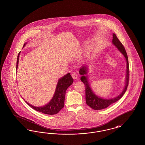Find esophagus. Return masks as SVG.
Returning <instances> with one entry per match:
<instances>
[{"label": "esophagus", "mask_w": 145, "mask_h": 145, "mask_svg": "<svg viewBox=\"0 0 145 145\" xmlns=\"http://www.w3.org/2000/svg\"><path fill=\"white\" fill-rule=\"evenodd\" d=\"M72 78L74 79V80H76V79H78V75L76 74H75V73H73V74H72Z\"/></svg>", "instance_id": "esophagus-1"}]
</instances>
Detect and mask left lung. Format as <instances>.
I'll use <instances>...</instances> for the list:
<instances>
[{"label":"left lung","mask_w":145,"mask_h":145,"mask_svg":"<svg viewBox=\"0 0 145 145\" xmlns=\"http://www.w3.org/2000/svg\"><path fill=\"white\" fill-rule=\"evenodd\" d=\"M112 44L114 46L119 50V52L121 53L125 59L127 64V69H126V75H125V85L123 88L122 92L119 94L118 96L113 98L106 99L99 97L96 95L90 87V83L88 80V64H86L81 66L79 70V74L81 75V81H82L86 86V103L89 106H90L92 109L95 110H103L107 108L111 104L119 101L121 98L123 96V95L126 91L127 89V86L129 84V61L127 54L126 53L125 49L124 48L123 44L118 39L115 34H113V40Z\"/></svg>","instance_id":"1"}]
</instances>
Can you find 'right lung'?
Here are the masks:
<instances>
[{
  "label": "right lung",
  "mask_w": 145,
  "mask_h": 145,
  "mask_svg": "<svg viewBox=\"0 0 145 145\" xmlns=\"http://www.w3.org/2000/svg\"><path fill=\"white\" fill-rule=\"evenodd\" d=\"M27 42L24 44V48ZM21 52L18 53V58H17V62H16V72L18 70V61H19V57ZM73 82V80L71 76L70 73H69L66 75H64L61 78L58 80L57 86L54 94L53 98L48 103L46 104L45 105L37 107L35 106L32 105L28 103L27 101L26 104L30 106L33 109L42 113L44 114H48V115H54L57 114L64 107V100L65 96L67 89L69 88L72 84Z\"/></svg>",
  "instance_id": "add662e5"
}]
</instances>
